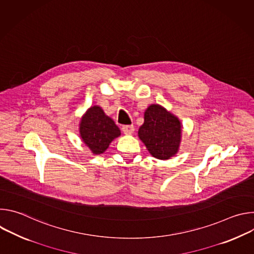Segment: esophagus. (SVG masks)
<instances>
[{"label": "esophagus", "instance_id": "obj_1", "mask_svg": "<svg viewBox=\"0 0 254 254\" xmlns=\"http://www.w3.org/2000/svg\"><path fill=\"white\" fill-rule=\"evenodd\" d=\"M122 129H123L124 133H126V134H131L134 131V127H133L132 125H130V126H124Z\"/></svg>", "mask_w": 254, "mask_h": 254}]
</instances>
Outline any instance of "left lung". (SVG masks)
Instances as JSON below:
<instances>
[{
	"instance_id": "obj_1",
	"label": "left lung",
	"mask_w": 254,
	"mask_h": 254,
	"mask_svg": "<svg viewBox=\"0 0 254 254\" xmlns=\"http://www.w3.org/2000/svg\"><path fill=\"white\" fill-rule=\"evenodd\" d=\"M138 137L150 154L159 160L175 156L182 136V125L177 117L160 104H151L144 112Z\"/></svg>"
}]
</instances>
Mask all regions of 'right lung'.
<instances>
[{"mask_svg":"<svg viewBox=\"0 0 254 254\" xmlns=\"http://www.w3.org/2000/svg\"><path fill=\"white\" fill-rule=\"evenodd\" d=\"M79 132L82 141L94 155L104 153L110 143L121 135L118 126L98 105L89 107L83 115L79 124Z\"/></svg>","mask_w":254,"mask_h":254,"instance_id":"obj_1","label":"right lung"}]
</instances>
